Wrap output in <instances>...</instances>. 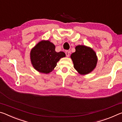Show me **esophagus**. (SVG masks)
I'll return each mask as SVG.
<instances>
[{"instance_id":"esophagus-1","label":"esophagus","mask_w":122,"mask_h":122,"mask_svg":"<svg viewBox=\"0 0 122 122\" xmlns=\"http://www.w3.org/2000/svg\"><path fill=\"white\" fill-rule=\"evenodd\" d=\"M65 53H66V56H67V57H69V51H65Z\"/></svg>"}]
</instances>
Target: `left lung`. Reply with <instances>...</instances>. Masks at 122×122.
<instances>
[{"mask_svg":"<svg viewBox=\"0 0 122 122\" xmlns=\"http://www.w3.org/2000/svg\"><path fill=\"white\" fill-rule=\"evenodd\" d=\"M75 50L71 56L74 68L81 75L91 73L95 68L97 62L96 53L90 47L83 45L76 46Z\"/></svg>","mask_w":122,"mask_h":122,"instance_id":"1","label":"left lung"}]
</instances>
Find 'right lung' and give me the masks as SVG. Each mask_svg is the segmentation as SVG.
<instances>
[{
    "instance_id": "right-lung-1",
    "label": "right lung",
    "mask_w": 122,
    "mask_h": 122,
    "mask_svg": "<svg viewBox=\"0 0 122 122\" xmlns=\"http://www.w3.org/2000/svg\"><path fill=\"white\" fill-rule=\"evenodd\" d=\"M55 46L48 40H42L30 51V57L33 66L40 73L48 74L54 69L57 62L65 57L63 51L56 52Z\"/></svg>"
}]
</instances>
